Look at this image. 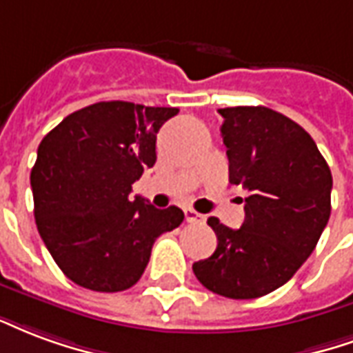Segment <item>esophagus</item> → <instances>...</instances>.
<instances>
[{
    "label": "esophagus",
    "instance_id": "34e87169",
    "mask_svg": "<svg viewBox=\"0 0 353 353\" xmlns=\"http://www.w3.org/2000/svg\"><path fill=\"white\" fill-rule=\"evenodd\" d=\"M184 216H186V222L190 223H205V216L195 212L194 208H184Z\"/></svg>",
    "mask_w": 353,
    "mask_h": 353
}]
</instances>
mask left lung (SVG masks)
Here are the masks:
<instances>
[{
    "label": "left lung",
    "mask_w": 353,
    "mask_h": 353,
    "mask_svg": "<svg viewBox=\"0 0 353 353\" xmlns=\"http://www.w3.org/2000/svg\"><path fill=\"white\" fill-rule=\"evenodd\" d=\"M223 145L230 182L248 190L239 230L208 218L218 246L195 261L197 280L230 299H256L284 285L307 261L331 214L333 176L318 146L267 107H228Z\"/></svg>",
    "instance_id": "8db88e82"
}]
</instances>
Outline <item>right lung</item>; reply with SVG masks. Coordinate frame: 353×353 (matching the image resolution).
Returning a JSON list of instances; mask_svg holds the SVG:
<instances>
[{"label": "right lung", "mask_w": 353, "mask_h": 353, "mask_svg": "<svg viewBox=\"0 0 353 353\" xmlns=\"http://www.w3.org/2000/svg\"><path fill=\"white\" fill-rule=\"evenodd\" d=\"M179 109L101 101L46 133L32 169L33 214L56 265L74 284L123 292L143 276L152 246L184 220L159 210L131 184L156 163V135Z\"/></svg>", "instance_id": "add662e5"}]
</instances>
